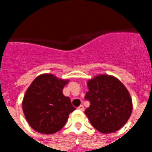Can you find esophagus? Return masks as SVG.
<instances>
[{"label":"esophagus","mask_w":152,"mask_h":152,"mask_svg":"<svg viewBox=\"0 0 152 152\" xmlns=\"http://www.w3.org/2000/svg\"><path fill=\"white\" fill-rule=\"evenodd\" d=\"M78 109H79L80 111H84V110H85V107H84V106L83 105H80V106H79V107H78Z\"/></svg>","instance_id":"34e87169"}]
</instances>
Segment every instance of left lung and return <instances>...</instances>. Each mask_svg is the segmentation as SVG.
Wrapping results in <instances>:
<instances>
[{
	"mask_svg": "<svg viewBox=\"0 0 152 152\" xmlns=\"http://www.w3.org/2000/svg\"><path fill=\"white\" fill-rule=\"evenodd\" d=\"M85 99L90 102L86 115L97 130L110 134L124 126L132 113L130 94L115 77L99 75L87 83Z\"/></svg>",
	"mask_w": 152,
	"mask_h": 152,
	"instance_id": "1",
	"label": "left lung"
}]
</instances>
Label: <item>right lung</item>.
<instances>
[{"instance_id":"1","label":"right lung","mask_w":152,"mask_h":152,"mask_svg":"<svg viewBox=\"0 0 152 152\" xmlns=\"http://www.w3.org/2000/svg\"><path fill=\"white\" fill-rule=\"evenodd\" d=\"M67 82L52 74L40 75L32 81L23 97V111L34 130L54 134L65 125L69 114L76 109L69 97L63 94Z\"/></svg>"}]
</instances>
